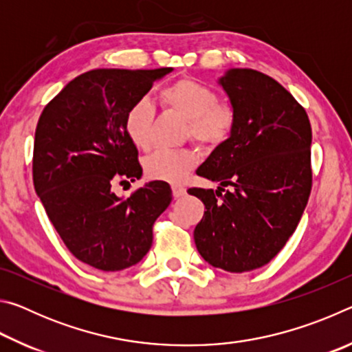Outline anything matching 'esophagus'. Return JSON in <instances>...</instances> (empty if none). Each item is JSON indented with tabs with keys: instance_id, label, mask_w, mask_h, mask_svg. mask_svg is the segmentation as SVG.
Returning <instances> with one entry per match:
<instances>
[{
	"instance_id": "esophagus-1",
	"label": "esophagus",
	"mask_w": 352,
	"mask_h": 352,
	"mask_svg": "<svg viewBox=\"0 0 352 352\" xmlns=\"http://www.w3.org/2000/svg\"><path fill=\"white\" fill-rule=\"evenodd\" d=\"M172 194H174V197L178 199V197H183L184 194H186V188L183 186V184H172Z\"/></svg>"
}]
</instances>
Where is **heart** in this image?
<instances>
[{"mask_svg":"<svg viewBox=\"0 0 352 352\" xmlns=\"http://www.w3.org/2000/svg\"><path fill=\"white\" fill-rule=\"evenodd\" d=\"M160 104L169 113L188 121V136L205 147H217L228 140L234 129V109L220 102L211 87L194 79H178L158 94ZM155 109L141 98L129 107L124 118V132L135 147L147 151L152 144ZM199 162V153L186 147L180 151H157L142 162L147 177L153 180L180 182Z\"/></svg>","mask_w":352,"mask_h":352,"instance_id":"obj_1","label":"heart"}]
</instances>
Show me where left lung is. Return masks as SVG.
Segmentation results:
<instances>
[{
    "label": "left lung",
    "instance_id": "obj_1",
    "mask_svg": "<svg viewBox=\"0 0 352 352\" xmlns=\"http://www.w3.org/2000/svg\"><path fill=\"white\" fill-rule=\"evenodd\" d=\"M219 83L234 109V129L197 175L220 184L216 192H188L206 208L194 230L201 258L242 273L269 264L296 230L312 188V129L306 110L270 76L233 68ZM223 186L234 192L222 195Z\"/></svg>",
    "mask_w": 352,
    "mask_h": 352
}]
</instances>
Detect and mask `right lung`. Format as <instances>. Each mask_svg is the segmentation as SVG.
<instances>
[{
  "label": "right lung",
  "mask_w": 352,
  "mask_h": 352,
  "mask_svg": "<svg viewBox=\"0 0 352 352\" xmlns=\"http://www.w3.org/2000/svg\"><path fill=\"white\" fill-rule=\"evenodd\" d=\"M172 68L91 69L71 80L41 111L35 129V192L77 259L104 272L132 267L152 247V226L172 200L164 182L129 199L113 184L142 175L124 132L129 107ZM129 183V182H127Z\"/></svg>",
  "instance_id": "right-lung-1"
}]
</instances>
